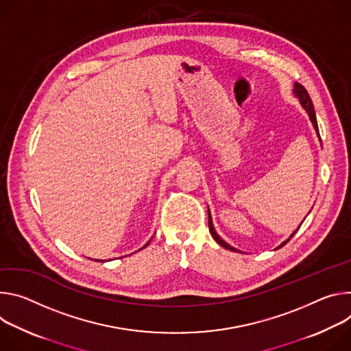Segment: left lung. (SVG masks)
<instances>
[{
  "label": "left lung",
  "instance_id": "obj_1",
  "mask_svg": "<svg viewBox=\"0 0 351 351\" xmlns=\"http://www.w3.org/2000/svg\"><path fill=\"white\" fill-rule=\"evenodd\" d=\"M294 93L298 96V99H300V103H301V106L305 108V111L308 112V115H309V120H311V123H313V125H314V128H315V131H317V134H318V136H319V131H318V123H317V115H315V110H314V104H313V100H311V97H309V95H308V92L305 90V88L302 86V85H300V84H295L294 85ZM208 223H209V231H210V234H212V237L216 240V243L219 244V245H221L223 248H226V250H230V251H237V250H234L232 247H230L228 244H226L219 236H217V232L215 231V228H213V223H212V217H210V213H209V220H208ZM297 231V230H295ZM295 231L293 232L291 234V237L295 234ZM290 237V239H291ZM290 239L287 240V241H285L280 247H283V245H286L289 241H290ZM279 247V248H280Z\"/></svg>",
  "mask_w": 351,
  "mask_h": 351
}]
</instances>
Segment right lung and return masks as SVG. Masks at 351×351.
I'll return each mask as SVG.
<instances>
[{"label": "right lung", "instance_id": "1", "mask_svg": "<svg viewBox=\"0 0 351 351\" xmlns=\"http://www.w3.org/2000/svg\"><path fill=\"white\" fill-rule=\"evenodd\" d=\"M146 245H147V244H146ZM146 245H145V247H146ZM145 247H143V248H145ZM100 262H103V261H100Z\"/></svg>", "mask_w": 351, "mask_h": 351}]
</instances>
